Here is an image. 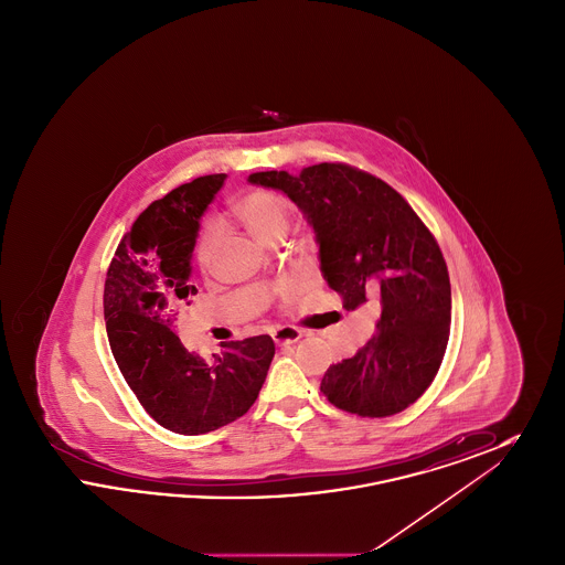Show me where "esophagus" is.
I'll return each instance as SVG.
<instances>
[{"instance_id":"esophagus-1","label":"esophagus","mask_w":565,"mask_h":565,"mask_svg":"<svg viewBox=\"0 0 565 565\" xmlns=\"http://www.w3.org/2000/svg\"><path fill=\"white\" fill-rule=\"evenodd\" d=\"M270 337H273V341L277 343V345H292L296 343L300 337H302V332L295 328V326H279V328H275L273 332H270Z\"/></svg>"}]
</instances>
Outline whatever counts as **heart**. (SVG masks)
<instances>
[{
	"instance_id": "obj_1",
	"label": "heart",
	"mask_w": 565,
	"mask_h": 565,
	"mask_svg": "<svg viewBox=\"0 0 565 565\" xmlns=\"http://www.w3.org/2000/svg\"><path fill=\"white\" fill-rule=\"evenodd\" d=\"M233 215L243 228L254 235L258 242L275 243L284 239L290 228L295 207L290 199L270 190H252L233 203ZM220 243V231L214 222L205 224L196 245H194V263L201 270L212 269L215 252Z\"/></svg>"
}]
</instances>
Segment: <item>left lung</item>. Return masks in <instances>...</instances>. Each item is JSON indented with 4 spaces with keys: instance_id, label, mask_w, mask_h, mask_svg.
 Returning <instances> with one entry per match:
<instances>
[{
    "instance_id": "1",
    "label": "left lung",
    "mask_w": 565,
    "mask_h": 565,
    "mask_svg": "<svg viewBox=\"0 0 565 565\" xmlns=\"http://www.w3.org/2000/svg\"><path fill=\"white\" fill-rule=\"evenodd\" d=\"M252 184L286 192L320 243L328 286L353 311L375 300V337L332 364L323 396L360 417H390L415 403L440 369L449 341L451 284L430 228L403 194L358 167L320 162L300 175L260 171Z\"/></svg>"
}]
</instances>
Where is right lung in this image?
<instances>
[{"label": "right lung", "mask_w": 565, "mask_h": 565, "mask_svg": "<svg viewBox=\"0 0 565 565\" xmlns=\"http://www.w3.org/2000/svg\"><path fill=\"white\" fill-rule=\"evenodd\" d=\"M214 173L150 203L120 239L104 288V316L114 360L146 413L175 434H207L239 419L256 403L275 345L269 334L224 343L203 358L175 334L196 288L190 256L199 217L222 189Z\"/></svg>", "instance_id": "add662e5"}]
</instances>
